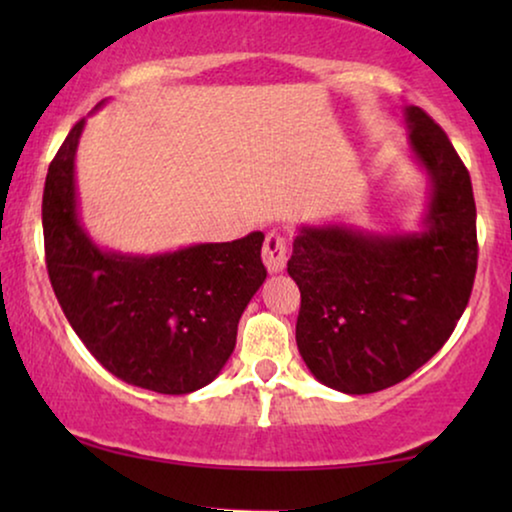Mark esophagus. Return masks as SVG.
<instances>
[{
	"instance_id": "34e87169",
	"label": "esophagus",
	"mask_w": 512,
	"mask_h": 512,
	"mask_svg": "<svg viewBox=\"0 0 512 512\" xmlns=\"http://www.w3.org/2000/svg\"><path fill=\"white\" fill-rule=\"evenodd\" d=\"M289 251H286V240L277 233H268L263 242V263L268 268L270 275H277L286 268V261H289Z\"/></svg>"
}]
</instances>
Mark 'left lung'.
<instances>
[{
  "mask_svg": "<svg viewBox=\"0 0 512 512\" xmlns=\"http://www.w3.org/2000/svg\"><path fill=\"white\" fill-rule=\"evenodd\" d=\"M408 151L429 181L417 230L300 226L289 275L300 289L298 352L321 384L375 394L422 368L450 338L478 268L475 200L450 139L403 109Z\"/></svg>",
  "mask_w": 512,
  "mask_h": 512,
  "instance_id": "8db88e82",
  "label": "left lung"
}]
</instances>
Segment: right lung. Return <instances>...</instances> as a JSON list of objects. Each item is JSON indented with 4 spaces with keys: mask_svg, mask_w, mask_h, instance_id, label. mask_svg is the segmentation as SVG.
<instances>
[{
    "mask_svg": "<svg viewBox=\"0 0 512 512\" xmlns=\"http://www.w3.org/2000/svg\"><path fill=\"white\" fill-rule=\"evenodd\" d=\"M83 128L86 118L62 142L44 186L41 223L55 298L88 352L118 380L174 396L207 387L233 354L244 307L268 275L265 235L254 230L163 254L102 249L79 209Z\"/></svg>",
    "mask_w": 512,
    "mask_h": 512,
    "instance_id": "obj_1",
    "label": "right lung"
}]
</instances>
